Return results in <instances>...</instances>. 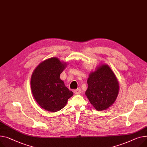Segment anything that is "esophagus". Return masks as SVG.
<instances>
[{"label": "esophagus", "mask_w": 147, "mask_h": 147, "mask_svg": "<svg viewBox=\"0 0 147 147\" xmlns=\"http://www.w3.org/2000/svg\"><path fill=\"white\" fill-rule=\"evenodd\" d=\"M81 92H82V91H81L80 89H77L74 90V93L75 94H80Z\"/></svg>", "instance_id": "34e87169"}]
</instances>
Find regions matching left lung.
<instances>
[{
    "label": "left lung",
    "mask_w": 147,
    "mask_h": 147,
    "mask_svg": "<svg viewBox=\"0 0 147 147\" xmlns=\"http://www.w3.org/2000/svg\"><path fill=\"white\" fill-rule=\"evenodd\" d=\"M86 95L97 111L106 110L112 105L118 95L119 85L116 77L107 64L91 72L87 79Z\"/></svg>",
    "instance_id": "1"
}]
</instances>
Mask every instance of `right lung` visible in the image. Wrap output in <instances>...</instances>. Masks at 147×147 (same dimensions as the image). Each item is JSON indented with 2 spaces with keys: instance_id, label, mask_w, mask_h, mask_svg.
Masks as SVG:
<instances>
[{
  "instance_id": "obj_1",
  "label": "right lung",
  "mask_w": 147,
  "mask_h": 147,
  "mask_svg": "<svg viewBox=\"0 0 147 147\" xmlns=\"http://www.w3.org/2000/svg\"><path fill=\"white\" fill-rule=\"evenodd\" d=\"M66 63L53 57L42 61L34 70L31 86L35 100L44 109L55 112L65 106L73 92L65 87L60 78Z\"/></svg>"
}]
</instances>
